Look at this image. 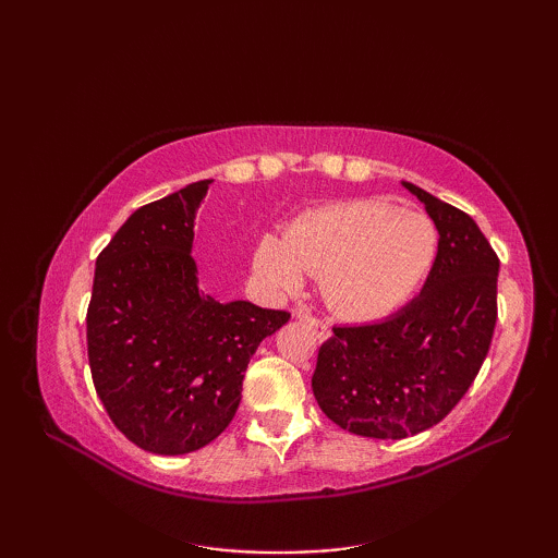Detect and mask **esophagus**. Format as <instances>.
<instances>
[{
  "mask_svg": "<svg viewBox=\"0 0 558 558\" xmlns=\"http://www.w3.org/2000/svg\"><path fill=\"white\" fill-rule=\"evenodd\" d=\"M298 318H300V322H304L306 326H310V328H314V333H316L318 340H326L330 336L328 324L324 322V318H318L316 314H312L310 310H300Z\"/></svg>",
  "mask_w": 558,
  "mask_h": 558,
  "instance_id": "34e87169",
  "label": "esophagus"
}]
</instances>
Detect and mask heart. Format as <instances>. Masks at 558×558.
<instances>
[{
	"instance_id": "b5f03b06",
	"label": "heart",
	"mask_w": 558,
	"mask_h": 558,
	"mask_svg": "<svg viewBox=\"0 0 558 558\" xmlns=\"http://www.w3.org/2000/svg\"><path fill=\"white\" fill-rule=\"evenodd\" d=\"M434 222L378 201H342L302 213L286 240L260 236L254 270L276 290H294L302 272H326L324 288L338 312L357 318L393 310L432 268Z\"/></svg>"
}]
</instances>
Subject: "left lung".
<instances>
[{
    "label": "left lung",
    "mask_w": 558,
    "mask_h": 558,
    "mask_svg": "<svg viewBox=\"0 0 558 558\" xmlns=\"http://www.w3.org/2000/svg\"><path fill=\"white\" fill-rule=\"evenodd\" d=\"M405 186L438 230L424 290L384 322L333 326L312 376L326 417L369 438H405L441 422L480 374L499 314V256L477 222Z\"/></svg>",
    "instance_id": "8db88e82"
}]
</instances>
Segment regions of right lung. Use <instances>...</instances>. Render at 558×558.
<instances>
[{"label":"right lung","instance_id":"obj_1","mask_svg":"<svg viewBox=\"0 0 558 558\" xmlns=\"http://www.w3.org/2000/svg\"><path fill=\"white\" fill-rule=\"evenodd\" d=\"M208 186L129 216L98 254L86 314L96 393L129 441L160 456L192 453L228 429L260 340L290 322L204 290L192 242Z\"/></svg>","mask_w":558,"mask_h":558}]
</instances>
